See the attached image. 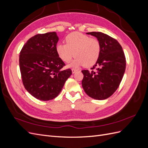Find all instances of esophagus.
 Here are the masks:
<instances>
[{"label":"esophagus","instance_id":"obj_1","mask_svg":"<svg viewBox=\"0 0 148 148\" xmlns=\"http://www.w3.org/2000/svg\"><path fill=\"white\" fill-rule=\"evenodd\" d=\"M71 71H72V73H75L77 71V70H76L75 69H71Z\"/></svg>","mask_w":148,"mask_h":148}]
</instances>
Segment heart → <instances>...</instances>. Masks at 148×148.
Masks as SVG:
<instances>
[{"mask_svg": "<svg viewBox=\"0 0 148 148\" xmlns=\"http://www.w3.org/2000/svg\"><path fill=\"white\" fill-rule=\"evenodd\" d=\"M66 44H57L56 52L60 59L69 62L75 56L76 58L70 65L78 67L83 65L89 67L95 65L99 59L101 53V44L96 38L79 32L67 35Z\"/></svg>", "mask_w": 148, "mask_h": 148, "instance_id": "b5f03b06", "label": "heart"}]
</instances>
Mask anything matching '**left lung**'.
I'll return each instance as SVG.
<instances>
[{"instance_id":"8db88e82","label":"left lung","mask_w":148,"mask_h":148,"mask_svg":"<svg viewBox=\"0 0 148 148\" xmlns=\"http://www.w3.org/2000/svg\"><path fill=\"white\" fill-rule=\"evenodd\" d=\"M86 34L99 40L101 53L91 71H82L84 75L82 86L89 97L104 100L112 95L119 88L126 68V59L122 46L116 39L101 32Z\"/></svg>"}]
</instances>
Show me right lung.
Returning <instances> with one entry per match:
<instances>
[{
    "label": "right lung",
    "mask_w": 148,
    "mask_h": 148,
    "mask_svg": "<svg viewBox=\"0 0 148 148\" xmlns=\"http://www.w3.org/2000/svg\"><path fill=\"white\" fill-rule=\"evenodd\" d=\"M59 37L56 32L38 34L25 43L19 56L20 69L25 89L41 101L54 99L72 74L62 70L64 62L56 52Z\"/></svg>",
    "instance_id": "right-lung-1"
}]
</instances>
